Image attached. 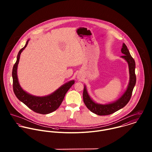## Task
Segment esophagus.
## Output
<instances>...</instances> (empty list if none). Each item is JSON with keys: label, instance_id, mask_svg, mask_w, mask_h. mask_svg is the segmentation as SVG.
<instances>
[{"label": "esophagus", "instance_id": "1", "mask_svg": "<svg viewBox=\"0 0 152 152\" xmlns=\"http://www.w3.org/2000/svg\"><path fill=\"white\" fill-rule=\"evenodd\" d=\"M78 77V78H81V77H80V75H78V77Z\"/></svg>", "mask_w": 152, "mask_h": 152}]
</instances>
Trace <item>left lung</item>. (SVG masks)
Returning a JSON list of instances; mask_svg holds the SVG:
<instances>
[{
	"instance_id": "8db88e82",
	"label": "left lung",
	"mask_w": 152,
	"mask_h": 152,
	"mask_svg": "<svg viewBox=\"0 0 152 152\" xmlns=\"http://www.w3.org/2000/svg\"><path fill=\"white\" fill-rule=\"evenodd\" d=\"M121 52L124 56H121L128 63L129 71V83L128 88L122 96L116 101L108 104H99L95 103L89 96L86 86L83 91V101L88 109L98 115H108L124 108L130 101L133 89L136 84V77L135 75V62L130 55L129 51L125 44H123Z\"/></svg>"
}]
</instances>
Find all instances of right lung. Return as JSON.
Instances as JSON below:
<instances>
[{
    "label": "right lung",
    "mask_w": 152,
    "mask_h": 152,
    "mask_svg": "<svg viewBox=\"0 0 152 152\" xmlns=\"http://www.w3.org/2000/svg\"><path fill=\"white\" fill-rule=\"evenodd\" d=\"M28 41L29 40L27 41L24 47L19 51L16 62L13 67L12 77L13 91L19 100L24 104L28 108L38 113L48 114L54 112L60 106L64 98L65 94L74 84L75 81L72 80L65 83L51 94L45 96H36L24 91L19 84L17 75V69L20 54L23 50L26 47Z\"/></svg>",
    "instance_id": "1"
}]
</instances>
